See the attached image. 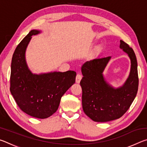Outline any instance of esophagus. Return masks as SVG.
Returning a JSON list of instances; mask_svg holds the SVG:
<instances>
[{
	"label": "esophagus",
	"mask_w": 147,
	"mask_h": 147,
	"mask_svg": "<svg viewBox=\"0 0 147 147\" xmlns=\"http://www.w3.org/2000/svg\"><path fill=\"white\" fill-rule=\"evenodd\" d=\"M82 78V76L80 74H77L76 76V82L78 83V84L80 83V82Z\"/></svg>",
	"instance_id": "1"
}]
</instances>
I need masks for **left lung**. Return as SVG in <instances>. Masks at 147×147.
Masks as SVG:
<instances>
[{"mask_svg": "<svg viewBox=\"0 0 147 147\" xmlns=\"http://www.w3.org/2000/svg\"><path fill=\"white\" fill-rule=\"evenodd\" d=\"M120 48L128 54L131 70L123 86L113 89L104 80L102 72L111 57L86 61L82 67L83 110L92 120L108 122L121 117L130 108L138 90V63L134 50L121 40Z\"/></svg>", "mask_w": 147, "mask_h": 147, "instance_id": "1", "label": "left lung"}]
</instances>
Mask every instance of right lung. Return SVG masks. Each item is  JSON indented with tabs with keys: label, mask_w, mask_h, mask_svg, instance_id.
<instances>
[{
	"label": "right lung",
	"mask_w": 147,
	"mask_h": 147,
	"mask_svg": "<svg viewBox=\"0 0 147 147\" xmlns=\"http://www.w3.org/2000/svg\"><path fill=\"white\" fill-rule=\"evenodd\" d=\"M39 32L31 30L15 50L11 64L10 91L22 111L34 117L45 119L57 111L61 96L75 83L76 73L68 71L38 75L30 71L25 51L32 36Z\"/></svg>",
	"instance_id": "1"
}]
</instances>
